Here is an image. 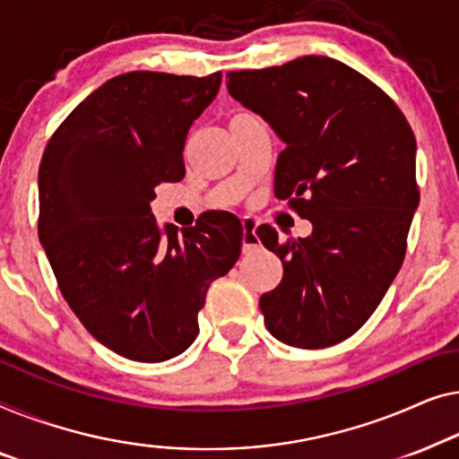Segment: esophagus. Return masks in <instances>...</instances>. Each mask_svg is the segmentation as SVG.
<instances>
[{"label": "esophagus", "instance_id": "1", "mask_svg": "<svg viewBox=\"0 0 459 459\" xmlns=\"http://www.w3.org/2000/svg\"><path fill=\"white\" fill-rule=\"evenodd\" d=\"M255 229V221H251V218L243 221V251H254L260 247V237H257Z\"/></svg>", "mask_w": 459, "mask_h": 459}]
</instances>
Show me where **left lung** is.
<instances>
[{
  "label": "left lung",
  "mask_w": 459,
  "mask_h": 459,
  "mask_svg": "<svg viewBox=\"0 0 459 459\" xmlns=\"http://www.w3.org/2000/svg\"><path fill=\"white\" fill-rule=\"evenodd\" d=\"M227 79L232 98L285 141L274 195L314 227L285 243L268 224L257 229L285 270L260 297L266 328L299 350L341 343L364 326L403 264L420 202L410 122L383 89L333 57Z\"/></svg>",
  "instance_id": "8db88e82"
}]
</instances>
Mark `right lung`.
Masks as SVG:
<instances>
[{"label": "right lung", "instance_id": "obj_1", "mask_svg": "<svg viewBox=\"0 0 459 459\" xmlns=\"http://www.w3.org/2000/svg\"><path fill=\"white\" fill-rule=\"evenodd\" d=\"M222 73H126L103 82L51 134L39 166V241L82 326L122 358L164 361L199 333L197 314L235 266L243 227L212 210L160 229L156 186L185 177L193 120Z\"/></svg>", "mask_w": 459, "mask_h": 459}]
</instances>
